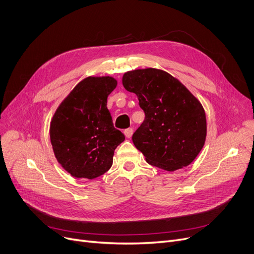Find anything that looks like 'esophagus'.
I'll use <instances>...</instances> for the list:
<instances>
[{
	"mask_svg": "<svg viewBox=\"0 0 254 254\" xmlns=\"http://www.w3.org/2000/svg\"><path fill=\"white\" fill-rule=\"evenodd\" d=\"M124 132H125V135H126L127 138H130L132 136V132H134V129H132L131 127H128V128L125 129Z\"/></svg>",
	"mask_w": 254,
	"mask_h": 254,
	"instance_id": "34e87169",
	"label": "esophagus"
}]
</instances>
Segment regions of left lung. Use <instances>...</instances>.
I'll list each match as a JSON object with an SVG mask.
<instances>
[{
	"instance_id": "1",
	"label": "left lung",
	"mask_w": 254,
	"mask_h": 254,
	"mask_svg": "<svg viewBox=\"0 0 254 254\" xmlns=\"http://www.w3.org/2000/svg\"><path fill=\"white\" fill-rule=\"evenodd\" d=\"M125 88L136 93L145 113L132 135L148 164L166 171L189 166L207 135L203 106L178 79L153 68L125 73Z\"/></svg>"
}]
</instances>
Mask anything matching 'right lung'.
<instances>
[{"label": "right lung", "mask_w": 254, "mask_h": 254, "mask_svg": "<svg viewBox=\"0 0 254 254\" xmlns=\"http://www.w3.org/2000/svg\"><path fill=\"white\" fill-rule=\"evenodd\" d=\"M117 81L109 76L87 77L60 105L50 124L53 152L73 177L95 179L108 171L125 135L116 129L107 98Z\"/></svg>", "instance_id": "obj_1"}]
</instances>
